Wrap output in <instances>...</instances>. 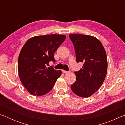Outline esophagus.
Returning a JSON list of instances; mask_svg holds the SVG:
<instances>
[{
    "mask_svg": "<svg viewBox=\"0 0 125 125\" xmlns=\"http://www.w3.org/2000/svg\"><path fill=\"white\" fill-rule=\"evenodd\" d=\"M62 72L65 73V74H66V73H69V72H68V71H64V70H62Z\"/></svg>",
    "mask_w": 125,
    "mask_h": 125,
    "instance_id": "obj_1",
    "label": "esophagus"
}]
</instances>
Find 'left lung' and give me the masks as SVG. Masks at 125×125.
<instances>
[{
  "instance_id": "8db88e82",
  "label": "left lung",
  "mask_w": 125,
  "mask_h": 125,
  "mask_svg": "<svg viewBox=\"0 0 125 125\" xmlns=\"http://www.w3.org/2000/svg\"><path fill=\"white\" fill-rule=\"evenodd\" d=\"M75 52L76 61L83 62L75 72L76 81L71 89L78 96L88 98L102 85L107 73V60L104 47L96 37L82 34L69 35Z\"/></svg>"
}]
</instances>
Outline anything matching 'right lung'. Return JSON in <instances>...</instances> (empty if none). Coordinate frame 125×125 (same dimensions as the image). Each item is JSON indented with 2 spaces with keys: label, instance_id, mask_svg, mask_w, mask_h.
Listing matches in <instances>:
<instances>
[{
  "label": "right lung",
  "instance_id": "add662e5",
  "mask_svg": "<svg viewBox=\"0 0 125 125\" xmlns=\"http://www.w3.org/2000/svg\"><path fill=\"white\" fill-rule=\"evenodd\" d=\"M66 38L63 35L36 36L27 40L19 56L20 79L31 94L42 96L52 89L62 71L47 67L55 62L54 53Z\"/></svg>",
  "mask_w": 125,
  "mask_h": 125
}]
</instances>
